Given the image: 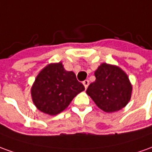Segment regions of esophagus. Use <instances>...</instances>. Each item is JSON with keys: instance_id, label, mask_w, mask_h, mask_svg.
<instances>
[{"instance_id": "esophagus-1", "label": "esophagus", "mask_w": 152, "mask_h": 152, "mask_svg": "<svg viewBox=\"0 0 152 152\" xmlns=\"http://www.w3.org/2000/svg\"><path fill=\"white\" fill-rule=\"evenodd\" d=\"M83 85H84V86H85V88H86V89H87V87H88V86H89V80H84Z\"/></svg>"}]
</instances>
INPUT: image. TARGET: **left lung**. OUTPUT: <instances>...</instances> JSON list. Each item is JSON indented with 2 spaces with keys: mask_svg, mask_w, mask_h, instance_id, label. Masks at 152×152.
<instances>
[{
  "mask_svg": "<svg viewBox=\"0 0 152 152\" xmlns=\"http://www.w3.org/2000/svg\"><path fill=\"white\" fill-rule=\"evenodd\" d=\"M95 80L86 94L106 113H113L128 104L132 97V86L127 73L116 65L102 63L94 72Z\"/></svg>",
  "mask_w": 152,
  "mask_h": 152,
  "instance_id": "8db88e82",
  "label": "left lung"
}]
</instances>
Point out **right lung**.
Segmentation results:
<instances>
[{
	"label": "right lung",
	"instance_id": "obj_1",
	"mask_svg": "<svg viewBox=\"0 0 152 152\" xmlns=\"http://www.w3.org/2000/svg\"><path fill=\"white\" fill-rule=\"evenodd\" d=\"M84 90L76 74L66 71L62 62L59 61L47 65L39 72L31 87V97L39 111L57 115Z\"/></svg>",
	"mask_w": 152,
	"mask_h": 152
}]
</instances>
